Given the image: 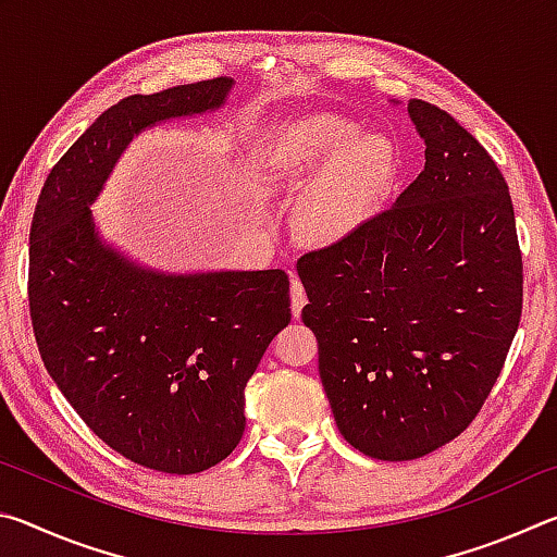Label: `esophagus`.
<instances>
[{
    "mask_svg": "<svg viewBox=\"0 0 557 557\" xmlns=\"http://www.w3.org/2000/svg\"><path fill=\"white\" fill-rule=\"evenodd\" d=\"M307 305V292L297 277H292V317L299 319L301 307Z\"/></svg>",
    "mask_w": 557,
    "mask_h": 557,
    "instance_id": "34e87169",
    "label": "esophagus"
}]
</instances>
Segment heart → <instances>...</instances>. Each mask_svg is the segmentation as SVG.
<instances>
[{
	"mask_svg": "<svg viewBox=\"0 0 557 557\" xmlns=\"http://www.w3.org/2000/svg\"><path fill=\"white\" fill-rule=\"evenodd\" d=\"M260 186L297 194L301 238L332 245L369 219L395 174V147L383 132L336 112H309L268 132L260 149Z\"/></svg>",
	"mask_w": 557,
	"mask_h": 557,
	"instance_id": "obj_1",
	"label": "heart"
}]
</instances>
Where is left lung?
Listing matches in <instances>:
<instances>
[{
	"label": "left lung",
	"mask_w": 557,
	"mask_h": 557,
	"mask_svg": "<svg viewBox=\"0 0 557 557\" xmlns=\"http://www.w3.org/2000/svg\"><path fill=\"white\" fill-rule=\"evenodd\" d=\"M408 115L425 143L420 176L388 211L297 262L336 428L383 461L425 457L469 428L523 305L496 162L445 110L410 100Z\"/></svg>",
	"instance_id": "left-lung-1"
}]
</instances>
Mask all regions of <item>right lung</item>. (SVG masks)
Returning a JSON list of instances; mask_svg holds the SVG:
<instances>
[{
	"label": "right lung",
	"mask_w": 557,
	"mask_h": 557,
	"mask_svg": "<svg viewBox=\"0 0 557 557\" xmlns=\"http://www.w3.org/2000/svg\"><path fill=\"white\" fill-rule=\"evenodd\" d=\"M233 78L129 96L51 169L29 233V309L46 371L135 465L196 474L238 447L245 385L289 324L282 270L164 272L102 238L90 206L139 132L225 106Z\"/></svg>",
	"instance_id": "1"
}]
</instances>
